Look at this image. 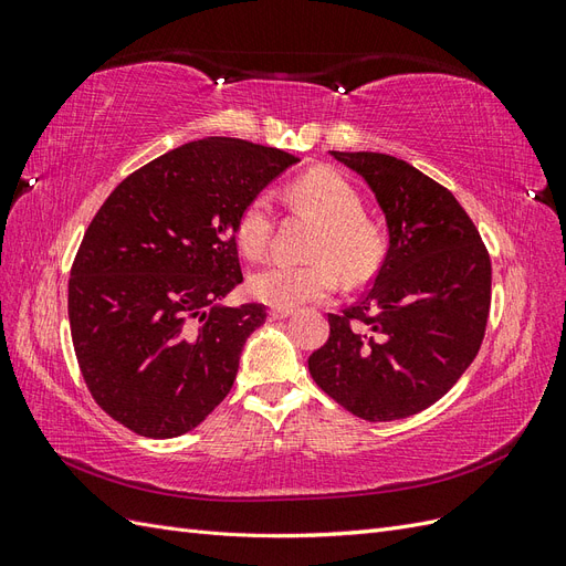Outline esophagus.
<instances>
[{"mask_svg":"<svg viewBox=\"0 0 566 566\" xmlns=\"http://www.w3.org/2000/svg\"><path fill=\"white\" fill-rule=\"evenodd\" d=\"M287 316H293V310H281V306H273V310H269V321H283Z\"/></svg>","mask_w":566,"mask_h":566,"instance_id":"34e87169","label":"esophagus"}]
</instances>
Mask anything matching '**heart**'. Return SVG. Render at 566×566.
<instances>
[{
	"label": "heart",
	"instance_id": "heart-1",
	"mask_svg": "<svg viewBox=\"0 0 566 566\" xmlns=\"http://www.w3.org/2000/svg\"><path fill=\"white\" fill-rule=\"evenodd\" d=\"M287 200L302 214L318 221L312 254L306 264L273 262L250 276V293L271 306L293 310L297 304L331 295L339 272L349 283H361L380 266L385 238L380 227L361 214L356 188L335 169L316 167L287 188ZM273 208L269 196H254L235 221V241L250 260L269 250Z\"/></svg>",
	"mask_w": 566,
	"mask_h": 566
}]
</instances>
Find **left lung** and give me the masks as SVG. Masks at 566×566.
<instances>
[{"label":"left lung","mask_w":566,"mask_h":566,"mask_svg":"<svg viewBox=\"0 0 566 566\" xmlns=\"http://www.w3.org/2000/svg\"><path fill=\"white\" fill-rule=\"evenodd\" d=\"M331 156L375 193L389 248L368 293L328 314L331 337L310 373L356 418L401 420L439 401L474 361L491 260L455 196L413 165L370 150Z\"/></svg>","instance_id":"8db88e82"}]
</instances>
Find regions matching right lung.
<instances>
[{
	"mask_svg": "<svg viewBox=\"0 0 566 566\" xmlns=\"http://www.w3.org/2000/svg\"><path fill=\"white\" fill-rule=\"evenodd\" d=\"M300 163L281 148L205 136L136 169L92 219L67 283L82 378L106 413L148 439L191 432L233 387L264 304H219L243 283L235 221Z\"/></svg>",
	"mask_w": 566,
	"mask_h": 566,
	"instance_id": "add662e5",
	"label": "right lung"
}]
</instances>
